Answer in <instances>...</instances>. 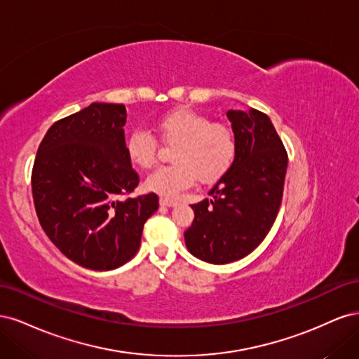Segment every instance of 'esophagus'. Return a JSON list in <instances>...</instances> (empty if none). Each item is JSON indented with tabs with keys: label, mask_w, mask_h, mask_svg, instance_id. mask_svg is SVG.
I'll use <instances>...</instances> for the list:
<instances>
[{
	"label": "esophagus",
	"mask_w": 359,
	"mask_h": 359,
	"mask_svg": "<svg viewBox=\"0 0 359 359\" xmlns=\"http://www.w3.org/2000/svg\"><path fill=\"white\" fill-rule=\"evenodd\" d=\"M160 205L161 206H168V208H170V206H175L177 202L175 201H170V199H166V198H161L160 199Z\"/></svg>",
	"instance_id": "34e87169"
}]
</instances>
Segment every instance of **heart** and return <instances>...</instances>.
I'll use <instances>...</instances> for the list:
<instances>
[{"label":"heart","mask_w":359,"mask_h":359,"mask_svg":"<svg viewBox=\"0 0 359 359\" xmlns=\"http://www.w3.org/2000/svg\"><path fill=\"white\" fill-rule=\"evenodd\" d=\"M157 132L172 148L170 166L151 172L144 186L163 198H175L193 181L214 182L229 170L236 154V139L231 127L212 123L210 116L189 107L170 111L157 121ZM126 153L132 165L140 169L153 166L157 153L154 136L135 130L126 140Z\"/></svg>","instance_id":"1"}]
</instances>
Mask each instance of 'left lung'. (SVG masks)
<instances>
[{"label": "left lung", "instance_id": "8db88e82", "mask_svg": "<svg viewBox=\"0 0 359 359\" xmlns=\"http://www.w3.org/2000/svg\"><path fill=\"white\" fill-rule=\"evenodd\" d=\"M226 115L236 139L235 160L210 190L211 199L191 205L194 220L184 232L189 252L214 265L240 260L265 240L287 169L286 149L268 115L253 107Z\"/></svg>", "mask_w": 359, "mask_h": 359}]
</instances>
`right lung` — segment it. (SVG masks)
I'll list each match as a JSON object with an SVG mask.
<instances>
[{"mask_svg":"<svg viewBox=\"0 0 359 359\" xmlns=\"http://www.w3.org/2000/svg\"><path fill=\"white\" fill-rule=\"evenodd\" d=\"M124 104L91 103L60 119L43 137L31 186L39 222L79 266L109 271L139 250L157 194L119 199L137 187L126 153Z\"/></svg>","mask_w":359,"mask_h":359,"instance_id":"right-lung-1","label":"right lung"}]
</instances>
